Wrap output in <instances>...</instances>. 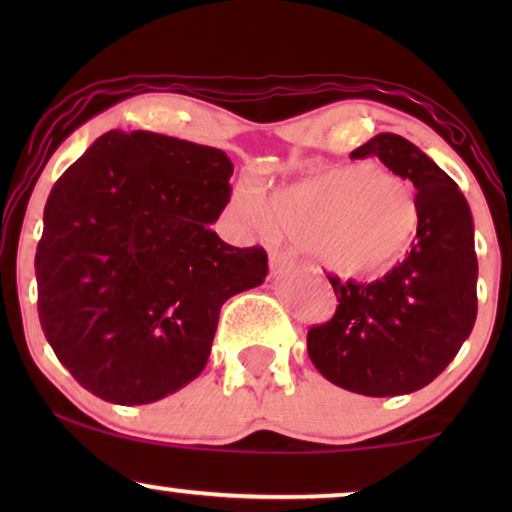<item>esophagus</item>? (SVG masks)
<instances>
[{"label":"esophagus","instance_id":"obj_1","mask_svg":"<svg viewBox=\"0 0 512 512\" xmlns=\"http://www.w3.org/2000/svg\"><path fill=\"white\" fill-rule=\"evenodd\" d=\"M291 263H293L291 256L284 254V251H279V249H272L270 251V275L272 277L282 275V272L289 270Z\"/></svg>","mask_w":512,"mask_h":512}]
</instances>
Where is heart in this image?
<instances>
[{"label": "heart", "mask_w": 512, "mask_h": 512, "mask_svg": "<svg viewBox=\"0 0 512 512\" xmlns=\"http://www.w3.org/2000/svg\"><path fill=\"white\" fill-rule=\"evenodd\" d=\"M237 219L277 233L333 275L368 279L389 272L410 254L422 209L408 181L380 165H333L258 195L237 188Z\"/></svg>", "instance_id": "b5f03b06"}]
</instances>
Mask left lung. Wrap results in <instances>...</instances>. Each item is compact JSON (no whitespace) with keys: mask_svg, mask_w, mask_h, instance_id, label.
<instances>
[{"mask_svg":"<svg viewBox=\"0 0 512 512\" xmlns=\"http://www.w3.org/2000/svg\"><path fill=\"white\" fill-rule=\"evenodd\" d=\"M380 158L417 188L422 223L408 258L370 284L328 277L338 307L307 331L321 375L363 396H401L443 373L478 314L471 207L459 186L401 135L380 132L349 158Z\"/></svg>","mask_w":512,"mask_h":512,"instance_id":"1","label":"left lung"}]
</instances>
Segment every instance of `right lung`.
I'll list each match as a JSON object with an SVG mask.
<instances>
[{
	"label": "right lung",
	"instance_id": "add662e5",
	"mask_svg": "<svg viewBox=\"0 0 512 512\" xmlns=\"http://www.w3.org/2000/svg\"><path fill=\"white\" fill-rule=\"evenodd\" d=\"M221 149L111 130L55 181L34 270L39 321L74 380L144 405L202 373L221 305L261 286L268 254L214 233L230 200Z\"/></svg>",
	"mask_w": 512,
	"mask_h": 512
}]
</instances>
